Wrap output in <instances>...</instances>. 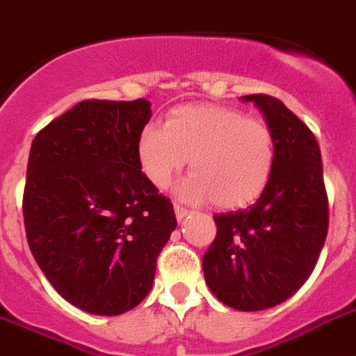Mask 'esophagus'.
I'll use <instances>...</instances> for the list:
<instances>
[{
  "label": "esophagus",
  "mask_w": 356,
  "mask_h": 356,
  "mask_svg": "<svg viewBox=\"0 0 356 356\" xmlns=\"http://www.w3.org/2000/svg\"><path fill=\"white\" fill-rule=\"evenodd\" d=\"M189 213L191 211L187 209V207H181L180 204H175V214H176V220H178V222H181V220H184Z\"/></svg>",
  "instance_id": "34e87169"
}]
</instances>
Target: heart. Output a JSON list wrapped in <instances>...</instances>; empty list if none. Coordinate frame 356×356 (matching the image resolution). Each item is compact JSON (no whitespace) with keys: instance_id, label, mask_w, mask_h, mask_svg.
<instances>
[{"instance_id":"obj_1","label":"heart","mask_w":356,"mask_h":356,"mask_svg":"<svg viewBox=\"0 0 356 356\" xmlns=\"http://www.w3.org/2000/svg\"><path fill=\"white\" fill-rule=\"evenodd\" d=\"M138 158L158 189L171 184L189 158L193 175L178 185V195L236 209L254 202L271 181L277 140L266 122L236 108L181 105L169 113L165 125L143 127Z\"/></svg>"}]
</instances>
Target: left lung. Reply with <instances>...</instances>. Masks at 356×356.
Here are the masks:
<instances>
[{
  "label": "left lung",
  "mask_w": 356,
  "mask_h": 356,
  "mask_svg": "<svg viewBox=\"0 0 356 356\" xmlns=\"http://www.w3.org/2000/svg\"><path fill=\"white\" fill-rule=\"evenodd\" d=\"M277 140L271 181L248 209L214 214L216 238L202 258L213 295L238 311H262L293 296L324 248L330 209L315 134L280 99L242 96Z\"/></svg>",
  "instance_id": "1"
}]
</instances>
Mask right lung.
<instances>
[{
	"mask_svg": "<svg viewBox=\"0 0 356 356\" xmlns=\"http://www.w3.org/2000/svg\"><path fill=\"white\" fill-rule=\"evenodd\" d=\"M151 114L147 99H85L32 142L26 242L52 287L92 315H122L149 295L176 227L171 200L138 158Z\"/></svg>",
	"mask_w": 356,
	"mask_h": 356,
	"instance_id": "1",
	"label": "right lung"
}]
</instances>
